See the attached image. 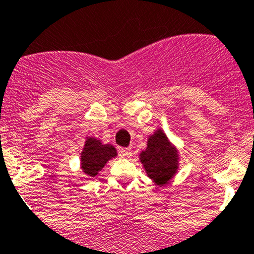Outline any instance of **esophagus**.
Returning a JSON list of instances; mask_svg holds the SVG:
<instances>
[{
  "label": "esophagus",
  "instance_id": "34e87169",
  "mask_svg": "<svg viewBox=\"0 0 254 254\" xmlns=\"http://www.w3.org/2000/svg\"><path fill=\"white\" fill-rule=\"evenodd\" d=\"M121 155L124 158H130L132 155V149L131 147H127V148L121 149Z\"/></svg>",
  "mask_w": 254,
  "mask_h": 254
}]
</instances>
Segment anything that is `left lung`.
I'll return each instance as SVG.
<instances>
[{"mask_svg":"<svg viewBox=\"0 0 254 254\" xmlns=\"http://www.w3.org/2000/svg\"><path fill=\"white\" fill-rule=\"evenodd\" d=\"M142 166L155 185L165 187L177 175L180 152L163 129L155 130L147 138L146 149L138 154Z\"/></svg>","mask_w":254,"mask_h":254,"instance_id":"left-lung-1","label":"left lung"}]
</instances>
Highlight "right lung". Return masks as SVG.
Returning a JSON list of instances; mask_svg holds the SVG:
<instances>
[{
	"instance_id": "obj_1",
	"label": "right lung",
	"mask_w": 254,
	"mask_h": 254,
	"mask_svg": "<svg viewBox=\"0 0 254 254\" xmlns=\"http://www.w3.org/2000/svg\"><path fill=\"white\" fill-rule=\"evenodd\" d=\"M118 155L116 147L104 143L97 137H86L80 152V169L88 177H95L105 168L107 161Z\"/></svg>"
}]
</instances>
